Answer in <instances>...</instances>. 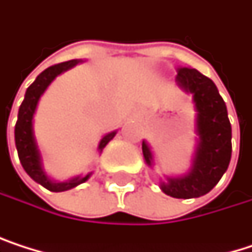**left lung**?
Returning <instances> with one entry per match:
<instances>
[{
	"label": "left lung",
	"instance_id": "left-lung-1",
	"mask_svg": "<svg viewBox=\"0 0 252 252\" xmlns=\"http://www.w3.org/2000/svg\"><path fill=\"white\" fill-rule=\"evenodd\" d=\"M177 84L193 98L196 110L197 145L191 168L181 177H168L160 183L165 194L177 199H193L209 193L227 171L232 157V126L227 108L214 81L194 68H178ZM145 163L154 166L147 141H142Z\"/></svg>",
	"mask_w": 252,
	"mask_h": 252
}]
</instances>
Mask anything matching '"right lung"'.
Returning <instances> with one entry per match:
<instances>
[{"label": "right lung", "instance_id": "obj_1", "mask_svg": "<svg viewBox=\"0 0 252 252\" xmlns=\"http://www.w3.org/2000/svg\"><path fill=\"white\" fill-rule=\"evenodd\" d=\"M83 61L78 59H72V61H66L53 66H49L47 69H44L37 78L35 81L31 84L26 89L25 93V99L19 108V114H17V123L14 126V141H16V148H17V154H19V160L23 166V169L26 171V174L32 178L34 181H37L38 184H41L43 187H46L50 191H66L71 190L74 187H77L78 184L84 183L89 180V177L92 174L87 175H78L74 177L68 181L63 183H56L53 180H50L47 177V174L43 169V162H41V153L38 150L37 141H35V135H34V114L38 105V101L41 98V95L46 92V89L50 86V83L62 72L71 69L72 66H75L77 63H80ZM116 130L107 133L99 145H98V151L102 153V150L105 148V145L116 136Z\"/></svg>", "mask_w": 252, "mask_h": 252}]
</instances>
